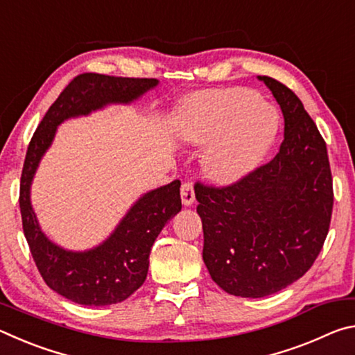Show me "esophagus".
Segmentation results:
<instances>
[{
    "label": "esophagus",
    "mask_w": 355,
    "mask_h": 355,
    "mask_svg": "<svg viewBox=\"0 0 355 355\" xmlns=\"http://www.w3.org/2000/svg\"><path fill=\"white\" fill-rule=\"evenodd\" d=\"M180 192H182V202L184 207H189L194 203L196 200V194H194V184H192L191 182H184L182 184V189H180Z\"/></svg>",
    "instance_id": "1"
}]
</instances>
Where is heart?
<instances>
[{"label": "heart", "mask_w": 355, "mask_h": 355, "mask_svg": "<svg viewBox=\"0 0 355 355\" xmlns=\"http://www.w3.org/2000/svg\"><path fill=\"white\" fill-rule=\"evenodd\" d=\"M183 128L197 146L215 141L203 166L214 182L232 183L260 163L277 131V117L250 89H213L186 101Z\"/></svg>", "instance_id": "b5f03b06"}]
</instances>
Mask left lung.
<instances>
[{
    "instance_id": "1",
    "label": "left lung",
    "mask_w": 355,
    "mask_h": 355,
    "mask_svg": "<svg viewBox=\"0 0 355 355\" xmlns=\"http://www.w3.org/2000/svg\"><path fill=\"white\" fill-rule=\"evenodd\" d=\"M285 119V139L269 163L227 186L197 182L203 261L233 296L263 297L309 271L330 227L334 208L327 147L302 101L271 76Z\"/></svg>"
}]
</instances>
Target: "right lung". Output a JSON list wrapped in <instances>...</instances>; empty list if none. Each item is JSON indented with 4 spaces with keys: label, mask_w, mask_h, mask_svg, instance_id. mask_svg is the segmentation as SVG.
I'll use <instances>...</instances> for the list:
<instances>
[{
    "label": "right lung",
    "mask_w": 355,
    "mask_h": 355,
    "mask_svg": "<svg viewBox=\"0 0 355 355\" xmlns=\"http://www.w3.org/2000/svg\"><path fill=\"white\" fill-rule=\"evenodd\" d=\"M155 78L100 73L75 76L42 119L28 146L20 180V211L26 241L42 279L71 302L100 307L122 302L147 277L148 255L166 222L182 209L180 180L147 192L137 200L106 241L87 252H69L44 233L29 202V188L42 155L65 119L86 116L107 103H130L155 87Z\"/></svg>",
    "instance_id": "1"
}]
</instances>
